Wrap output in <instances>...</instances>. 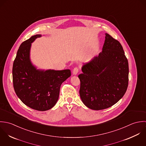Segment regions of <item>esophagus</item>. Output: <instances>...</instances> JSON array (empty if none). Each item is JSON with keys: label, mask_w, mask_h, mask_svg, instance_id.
<instances>
[{"label": "esophagus", "mask_w": 146, "mask_h": 146, "mask_svg": "<svg viewBox=\"0 0 146 146\" xmlns=\"http://www.w3.org/2000/svg\"><path fill=\"white\" fill-rule=\"evenodd\" d=\"M80 72V69L78 67H75L73 70V74L74 75H77Z\"/></svg>", "instance_id": "obj_1"}]
</instances>
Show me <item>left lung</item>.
I'll return each mask as SVG.
<instances>
[{
    "instance_id": "obj_1",
    "label": "left lung",
    "mask_w": 146,
    "mask_h": 146,
    "mask_svg": "<svg viewBox=\"0 0 146 146\" xmlns=\"http://www.w3.org/2000/svg\"><path fill=\"white\" fill-rule=\"evenodd\" d=\"M102 51L82 67L78 75L80 95L93 110L108 108L125 94L129 82V64L121 43L106 33Z\"/></svg>"
}]
</instances>
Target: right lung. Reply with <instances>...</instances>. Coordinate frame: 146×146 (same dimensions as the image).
<instances>
[{"label": "right lung", "mask_w": 146, "mask_h": 146, "mask_svg": "<svg viewBox=\"0 0 146 146\" xmlns=\"http://www.w3.org/2000/svg\"><path fill=\"white\" fill-rule=\"evenodd\" d=\"M41 35L32 36L20 45L12 68L13 84L17 96L30 108L45 111L56 103L62 83L71 76L69 69H36L30 60L31 43Z\"/></svg>", "instance_id": "1"}]
</instances>
